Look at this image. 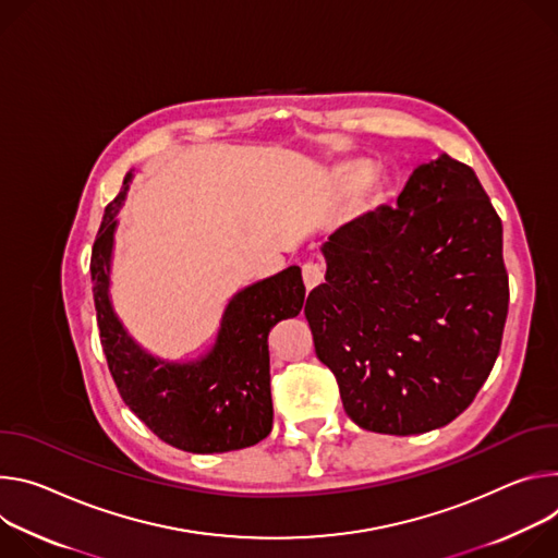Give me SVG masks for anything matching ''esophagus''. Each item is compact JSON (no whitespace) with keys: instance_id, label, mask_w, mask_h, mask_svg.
<instances>
[{"instance_id":"1","label":"esophagus","mask_w":558,"mask_h":558,"mask_svg":"<svg viewBox=\"0 0 558 558\" xmlns=\"http://www.w3.org/2000/svg\"><path fill=\"white\" fill-rule=\"evenodd\" d=\"M301 275H303V283L307 290H313L315 286H319L324 281V275H326V268L317 262H305L303 268H301Z\"/></svg>"}]
</instances>
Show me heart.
Segmentation results:
<instances>
[{
	"label": "heart",
	"mask_w": 558,
	"mask_h": 558,
	"mask_svg": "<svg viewBox=\"0 0 558 558\" xmlns=\"http://www.w3.org/2000/svg\"><path fill=\"white\" fill-rule=\"evenodd\" d=\"M363 177H365V170H352V172H350V179H352V181H363Z\"/></svg>",
	"instance_id": "1"
}]
</instances>
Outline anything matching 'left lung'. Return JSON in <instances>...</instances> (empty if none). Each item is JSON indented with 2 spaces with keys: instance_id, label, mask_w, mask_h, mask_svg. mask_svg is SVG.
Here are the masks:
<instances>
[{
  "instance_id": "1",
  "label": "left lung",
  "mask_w": 558,
  "mask_h": 558,
  "mask_svg": "<svg viewBox=\"0 0 558 558\" xmlns=\"http://www.w3.org/2000/svg\"><path fill=\"white\" fill-rule=\"evenodd\" d=\"M322 251L326 283L303 313L348 416L399 437L457 418L499 356L510 303L504 226L474 170L450 155L421 163L397 206Z\"/></svg>"
}]
</instances>
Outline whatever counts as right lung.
<instances>
[{"label":"right lung","instance_id":"right-lung-1","mask_svg":"<svg viewBox=\"0 0 558 558\" xmlns=\"http://www.w3.org/2000/svg\"><path fill=\"white\" fill-rule=\"evenodd\" d=\"M131 179L133 172L106 206L90 257L99 339L114 386L123 403L172 448L215 454L255 446L272 429L268 335L281 319L301 313V268L290 266L239 290L206 356L189 363L150 356L123 330L108 296L114 217Z\"/></svg>","mask_w":558,"mask_h":558}]
</instances>
